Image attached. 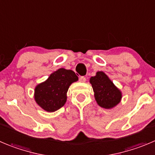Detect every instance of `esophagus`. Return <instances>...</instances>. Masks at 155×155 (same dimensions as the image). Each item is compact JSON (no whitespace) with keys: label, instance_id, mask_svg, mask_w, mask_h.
Masks as SVG:
<instances>
[{"label":"esophagus","instance_id":"obj_1","mask_svg":"<svg viewBox=\"0 0 155 155\" xmlns=\"http://www.w3.org/2000/svg\"><path fill=\"white\" fill-rule=\"evenodd\" d=\"M79 81L81 82V83H84L86 81V78L85 77H81L80 78H79Z\"/></svg>","mask_w":155,"mask_h":155}]
</instances>
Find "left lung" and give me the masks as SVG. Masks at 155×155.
Wrapping results in <instances>:
<instances>
[{
    "label": "left lung",
    "instance_id": "8db88e82",
    "mask_svg": "<svg viewBox=\"0 0 155 155\" xmlns=\"http://www.w3.org/2000/svg\"><path fill=\"white\" fill-rule=\"evenodd\" d=\"M97 104L104 109L110 110L121 102L122 91L113 84L104 71H97L90 78Z\"/></svg>",
    "mask_w": 155,
    "mask_h": 155
}]
</instances>
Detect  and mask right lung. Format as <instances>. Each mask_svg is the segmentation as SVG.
Wrapping results in <instances>:
<instances>
[{"label": "right lung", "mask_w": 155, "mask_h": 155, "mask_svg": "<svg viewBox=\"0 0 155 155\" xmlns=\"http://www.w3.org/2000/svg\"><path fill=\"white\" fill-rule=\"evenodd\" d=\"M78 77L72 70L59 68L52 72L45 81L38 84L34 90V100L45 111L59 110L67 101V92Z\"/></svg>", "instance_id": "obj_1"}]
</instances>
